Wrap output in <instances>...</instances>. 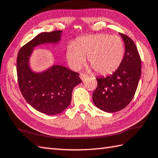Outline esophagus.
Returning a JSON list of instances; mask_svg holds the SVG:
<instances>
[{"instance_id":"1","label":"esophagus","mask_w":158,"mask_h":158,"mask_svg":"<svg viewBox=\"0 0 158 158\" xmlns=\"http://www.w3.org/2000/svg\"><path fill=\"white\" fill-rule=\"evenodd\" d=\"M79 77H80L81 79V80H84L86 77H87V75H85V74H84V73H80Z\"/></svg>"}]
</instances>
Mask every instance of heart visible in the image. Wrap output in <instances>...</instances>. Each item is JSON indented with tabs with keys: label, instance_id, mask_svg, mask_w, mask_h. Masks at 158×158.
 <instances>
[{
	"label": "heart",
	"instance_id": "obj_1",
	"mask_svg": "<svg viewBox=\"0 0 158 158\" xmlns=\"http://www.w3.org/2000/svg\"><path fill=\"white\" fill-rule=\"evenodd\" d=\"M124 54V43L119 36L98 34L81 36L70 44L66 58L71 67L78 70L87 56L88 62L95 71L108 75L119 67Z\"/></svg>",
	"mask_w": 158,
	"mask_h": 158
}]
</instances>
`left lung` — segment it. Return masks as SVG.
Returning a JSON list of instances; mask_svg holds the SVG:
<instances>
[{
  "mask_svg": "<svg viewBox=\"0 0 158 158\" xmlns=\"http://www.w3.org/2000/svg\"><path fill=\"white\" fill-rule=\"evenodd\" d=\"M125 44V53L119 67L112 75L97 78L93 93L95 106L107 112L124 109L133 98L141 75L140 55L129 36L119 33Z\"/></svg>",
  "mask_w": 158,
  "mask_h": 158,
  "instance_id": "left-lung-1",
  "label": "left lung"
}]
</instances>
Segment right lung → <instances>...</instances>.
I'll use <instances>...</instances> for the list:
<instances>
[{"instance_id":"obj_1","label":"right lung","mask_w":158,"mask_h":158,"mask_svg":"<svg viewBox=\"0 0 158 158\" xmlns=\"http://www.w3.org/2000/svg\"><path fill=\"white\" fill-rule=\"evenodd\" d=\"M61 34L60 30L41 33L21 47L17 54V80L22 95L36 110L48 115L59 114L70 105L73 88L81 80L79 73L61 65L34 73L29 67V60L34 47L56 44Z\"/></svg>"}]
</instances>
